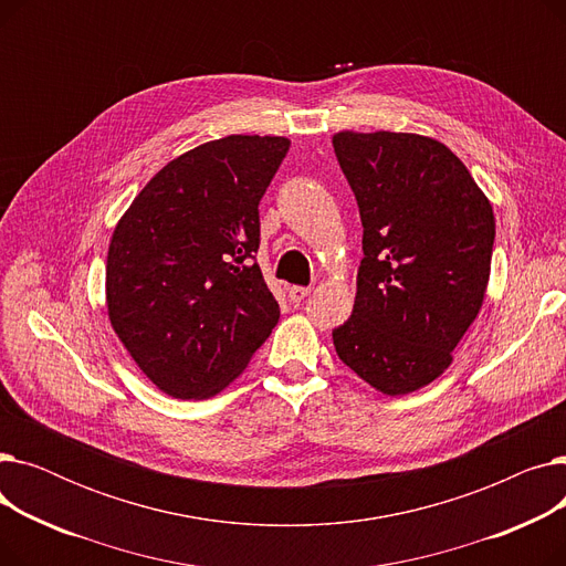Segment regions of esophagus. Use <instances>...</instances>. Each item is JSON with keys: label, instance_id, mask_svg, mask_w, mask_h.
I'll return each mask as SVG.
<instances>
[{"label": "esophagus", "instance_id": "obj_1", "mask_svg": "<svg viewBox=\"0 0 566 566\" xmlns=\"http://www.w3.org/2000/svg\"><path fill=\"white\" fill-rule=\"evenodd\" d=\"M286 293H289V298H291L293 303H301V301H305L307 295L312 293V286H289Z\"/></svg>", "mask_w": 566, "mask_h": 566}]
</instances>
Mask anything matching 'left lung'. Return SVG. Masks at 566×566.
I'll use <instances>...</instances> for the list:
<instances>
[{"label": "left lung", "mask_w": 566, "mask_h": 566, "mask_svg": "<svg viewBox=\"0 0 566 566\" xmlns=\"http://www.w3.org/2000/svg\"><path fill=\"white\" fill-rule=\"evenodd\" d=\"M333 146L365 229L355 305L333 333L335 350L374 390L410 395L452 365L482 310L493 206L433 137L342 130Z\"/></svg>", "instance_id": "8db88e82"}]
</instances>
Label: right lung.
Listing matches in <instances>:
<instances>
[{
    "label": "right lung",
    "instance_id": "right-lung-1",
    "mask_svg": "<svg viewBox=\"0 0 566 566\" xmlns=\"http://www.w3.org/2000/svg\"><path fill=\"white\" fill-rule=\"evenodd\" d=\"M291 142L229 135L169 160L116 222L105 303L158 390L208 399L243 374L280 321L259 263V201Z\"/></svg>",
    "mask_w": 566,
    "mask_h": 566
}]
</instances>
